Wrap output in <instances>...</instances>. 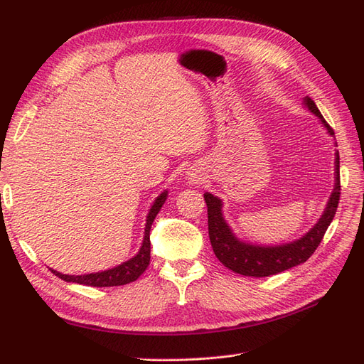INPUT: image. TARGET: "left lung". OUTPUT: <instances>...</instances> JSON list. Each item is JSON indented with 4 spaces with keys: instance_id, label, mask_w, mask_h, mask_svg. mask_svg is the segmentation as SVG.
Listing matches in <instances>:
<instances>
[{
    "instance_id": "8db88e82",
    "label": "left lung",
    "mask_w": 364,
    "mask_h": 364,
    "mask_svg": "<svg viewBox=\"0 0 364 364\" xmlns=\"http://www.w3.org/2000/svg\"><path fill=\"white\" fill-rule=\"evenodd\" d=\"M304 106L308 107V111L321 119V123L326 129L328 134L334 136V130L329 127V124L326 123L321 111H318L316 103L310 97L304 98ZM334 167H336L334 190L331 196H329L325 211L321 215V218H318V222L301 238L284 245H274V246L252 245L237 238V235L232 232V229L229 228V225L226 223V220L223 217L222 199H218L217 196L211 193H205L203 197L208 206L209 240H211V246L218 261L229 270L243 274V277H255V278L270 277V274L281 273L284 270H289L294 266H299V264L305 262L313 255L317 246L321 245L326 229L329 225H331L337 211L338 199H340L338 151H336Z\"/></svg>"
}]
</instances>
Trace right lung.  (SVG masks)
<instances>
[{
	"label": "right lung",
	"mask_w": 364,
	"mask_h": 364,
	"mask_svg": "<svg viewBox=\"0 0 364 364\" xmlns=\"http://www.w3.org/2000/svg\"><path fill=\"white\" fill-rule=\"evenodd\" d=\"M167 197H168V191H164L156 197L155 202H153L146 220L144 240H142V245L134 258L121 262L117 267H112L109 270L87 273V274H63L58 270H53V269L50 270L63 281L90 285V287H115V285H124V284L136 281L141 274L146 272L150 262V228H151L153 220H155V217L161 211L162 205L165 203V200H167Z\"/></svg>",
	"instance_id": "right-lung-1"
}]
</instances>
